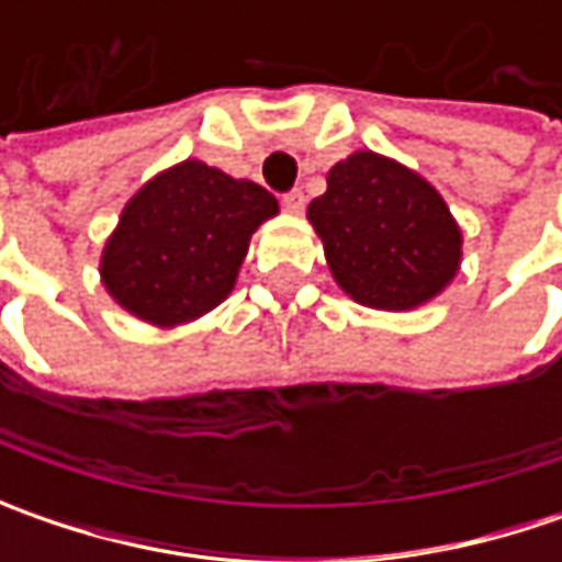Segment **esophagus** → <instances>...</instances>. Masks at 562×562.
Masks as SVG:
<instances>
[{"label":"esophagus","mask_w":562,"mask_h":562,"mask_svg":"<svg viewBox=\"0 0 562 562\" xmlns=\"http://www.w3.org/2000/svg\"><path fill=\"white\" fill-rule=\"evenodd\" d=\"M281 205H284V212H291V215H300V212H303V205H306V196H303V190H291V193H284V196H281Z\"/></svg>","instance_id":"esophagus-1"}]
</instances>
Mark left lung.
Returning <instances> with one entry per match:
<instances>
[{"label":"left lung","instance_id":"1","mask_svg":"<svg viewBox=\"0 0 562 562\" xmlns=\"http://www.w3.org/2000/svg\"><path fill=\"white\" fill-rule=\"evenodd\" d=\"M306 218L337 288L359 306L409 313L463 266V231L438 187L391 156L357 149L331 165Z\"/></svg>","mask_w":562,"mask_h":562}]
</instances>
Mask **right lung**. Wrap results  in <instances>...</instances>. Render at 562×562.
I'll list each match as a JSON object with an SVG mask.
<instances>
[{"label":"right lung","mask_w":562,"mask_h":562,"mask_svg":"<svg viewBox=\"0 0 562 562\" xmlns=\"http://www.w3.org/2000/svg\"><path fill=\"white\" fill-rule=\"evenodd\" d=\"M274 215L269 190L184 159L124 203L99 256V281L127 315L181 328L231 296L249 237Z\"/></svg>","instance_id":"right-lung-1"}]
</instances>
